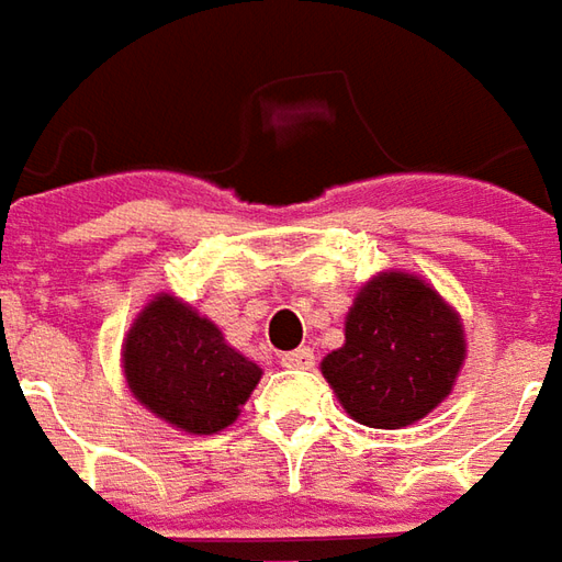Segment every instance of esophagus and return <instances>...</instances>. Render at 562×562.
<instances>
[{"label":"esophagus","mask_w":562,"mask_h":562,"mask_svg":"<svg viewBox=\"0 0 562 562\" xmlns=\"http://www.w3.org/2000/svg\"><path fill=\"white\" fill-rule=\"evenodd\" d=\"M282 366L285 369H311L313 366V350L311 347H297V350H289L282 353Z\"/></svg>","instance_id":"esophagus-1"}]
</instances>
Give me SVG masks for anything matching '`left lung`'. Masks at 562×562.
Returning <instances> with one entry per match:
<instances>
[{
  "instance_id": "8db88e82",
  "label": "left lung",
  "mask_w": 562,
  "mask_h": 562,
  "mask_svg": "<svg viewBox=\"0 0 562 562\" xmlns=\"http://www.w3.org/2000/svg\"><path fill=\"white\" fill-rule=\"evenodd\" d=\"M468 360L464 323L446 297L406 270H381L345 316V345L319 362L345 412L400 430L440 406Z\"/></svg>"
}]
</instances>
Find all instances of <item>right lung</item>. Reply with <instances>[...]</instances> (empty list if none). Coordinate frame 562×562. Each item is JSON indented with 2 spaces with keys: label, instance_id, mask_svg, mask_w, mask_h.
<instances>
[{
  "label": "right lung",
  "instance_id": "1",
  "mask_svg": "<svg viewBox=\"0 0 562 562\" xmlns=\"http://www.w3.org/2000/svg\"><path fill=\"white\" fill-rule=\"evenodd\" d=\"M122 375L144 409L202 437L239 418L265 372L227 345L209 316L156 292L122 338Z\"/></svg>",
  "mask_w": 562,
  "mask_h": 562
}]
</instances>
